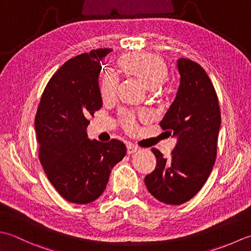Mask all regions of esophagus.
Returning a JSON list of instances; mask_svg holds the SVG:
<instances>
[{
    "label": "esophagus",
    "mask_w": 251,
    "mask_h": 251,
    "mask_svg": "<svg viewBox=\"0 0 251 251\" xmlns=\"http://www.w3.org/2000/svg\"><path fill=\"white\" fill-rule=\"evenodd\" d=\"M137 150H139V148H137L134 145H131V144L126 145V152H127V154H133V152L137 151Z\"/></svg>",
    "instance_id": "obj_1"
}]
</instances>
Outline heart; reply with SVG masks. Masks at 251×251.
Wrapping results in <instances>:
<instances>
[{"instance_id": "obj_1", "label": "heart", "mask_w": 251, "mask_h": 251, "mask_svg": "<svg viewBox=\"0 0 251 251\" xmlns=\"http://www.w3.org/2000/svg\"><path fill=\"white\" fill-rule=\"evenodd\" d=\"M116 67L120 74L134 79L147 90L158 91L168 80V66L161 56L152 53L131 52L121 55L116 60ZM100 96L104 101L114 99L117 91V81L110 75H106L100 82ZM146 112H141L140 117H146ZM122 125L126 130L133 131L136 126L135 116L131 112H122Z\"/></svg>"}]
</instances>
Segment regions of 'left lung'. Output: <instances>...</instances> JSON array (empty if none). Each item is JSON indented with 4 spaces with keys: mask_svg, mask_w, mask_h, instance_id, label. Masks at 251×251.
<instances>
[{
    "mask_svg": "<svg viewBox=\"0 0 251 251\" xmlns=\"http://www.w3.org/2000/svg\"><path fill=\"white\" fill-rule=\"evenodd\" d=\"M177 69L180 86L160 121L176 144L169 158L151 148L157 165L144 180L151 195L167 204H182L201 191L216 161L221 126L218 96L204 69L186 58L177 59Z\"/></svg>",
    "mask_w": 251,
    "mask_h": 251,
    "instance_id": "8db88e82",
    "label": "left lung"
}]
</instances>
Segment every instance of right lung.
<instances>
[{
	"mask_svg": "<svg viewBox=\"0 0 251 251\" xmlns=\"http://www.w3.org/2000/svg\"><path fill=\"white\" fill-rule=\"evenodd\" d=\"M111 50H92L66 61L45 86L35 115L41 165L56 191L74 203L99 198L126 152L118 140L101 143L86 134L89 117L103 105L100 60Z\"/></svg>",
	"mask_w": 251,
	"mask_h": 251,
	"instance_id": "1",
	"label": "right lung"
}]
</instances>
